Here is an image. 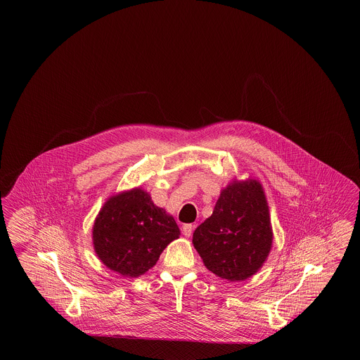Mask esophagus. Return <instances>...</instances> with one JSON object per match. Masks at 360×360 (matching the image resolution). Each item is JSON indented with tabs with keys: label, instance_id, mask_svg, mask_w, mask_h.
I'll list each match as a JSON object with an SVG mask.
<instances>
[{
	"label": "esophagus",
	"instance_id": "1",
	"mask_svg": "<svg viewBox=\"0 0 360 360\" xmlns=\"http://www.w3.org/2000/svg\"><path fill=\"white\" fill-rule=\"evenodd\" d=\"M193 228H194V225H191V224H185V225L182 226V233H184L186 238H190V236H191V233H193Z\"/></svg>",
	"mask_w": 360,
	"mask_h": 360
}]
</instances>
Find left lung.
<instances>
[{
    "mask_svg": "<svg viewBox=\"0 0 360 360\" xmlns=\"http://www.w3.org/2000/svg\"><path fill=\"white\" fill-rule=\"evenodd\" d=\"M273 231L262 185L233 182L214 210L193 233V244L209 271L231 282L255 274L271 250Z\"/></svg>",
    "mask_w": 360,
    "mask_h": 360,
    "instance_id": "1",
    "label": "left lung"
}]
</instances>
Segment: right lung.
I'll use <instances>...</instances> for the list:
<instances>
[{
	"mask_svg": "<svg viewBox=\"0 0 360 360\" xmlns=\"http://www.w3.org/2000/svg\"><path fill=\"white\" fill-rule=\"evenodd\" d=\"M179 235L172 216L140 188L109 198L93 226L94 250L103 264L131 278L153 269Z\"/></svg>",
	"mask_w": 360,
	"mask_h": 360,
	"instance_id": "obj_1",
	"label": "right lung"
}]
</instances>
